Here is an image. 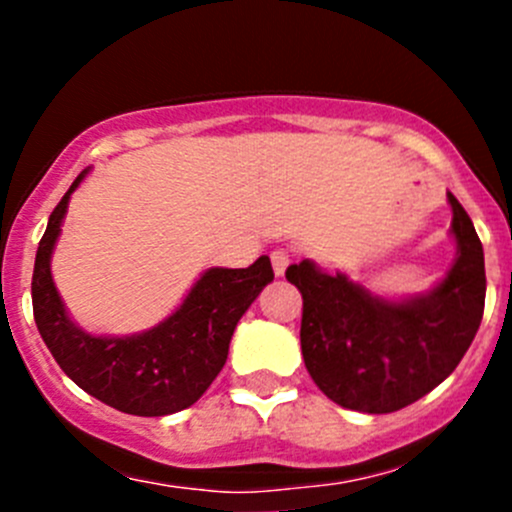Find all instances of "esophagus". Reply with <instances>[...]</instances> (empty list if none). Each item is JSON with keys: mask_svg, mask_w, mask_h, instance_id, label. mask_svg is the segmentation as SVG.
Instances as JSON below:
<instances>
[{"mask_svg": "<svg viewBox=\"0 0 512 512\" xmlns=\"http://www.w3.org/2000/svg\"><path fill=\"white\" fill-rule=\"evenodd\" d=\"M270 260H272V270H275V275L280 277L285 275L287 265L292 262V255H289V250H285V247H277V250H272Z\"/></svg>", "mask_w": 512, "mask_h": 512, "instance_id": "obj_1", "label": "esophagus"}]
</instances>
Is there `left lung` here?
Masks as SVG:
<instances>
[{
	"label": "left lung",
	"instance_id": "8db88e82",
	"mask_svg": "<svg viewBox=\"0 0 512 512\" xmlns=\"http://www.w3.org/2000/svg\"><path fill=\"white\" fill-rule=\"evenodd\" d=\"M448 203L456 262L426 294L391 302L309 260L287 267L304 302V366L334 404L364 414L404 409L436 389L471 347L485 307L483 245L456 195L448 193Z\"/></svg>",
	"mask_w": 512,
	"mask_h": 512
}]
</instances>
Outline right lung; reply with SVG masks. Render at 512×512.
Instances as JSON below:
<instances>
[{
    "instance_id": "right-lung-1",
    "label": "right lung",
    "mask_w": 512,
    "mask_h": 512,
    "mask_svg": "<svg viewBox=\"0 0 512 512\" xmlns=\"http://www.w3.org/2000/svg\"><path fill=\"white\" fill-rule=\"evenodd\" d=\"M79 173L49 215L32 277L34 322L56 364L86 394L133 416H168L193 406L225 366L232 332L257 294L275 280L270 257L245 270L213 267L158 327L131 337H94L76 327L51 280V252Z\"/></svg>"
}]
</instances>
